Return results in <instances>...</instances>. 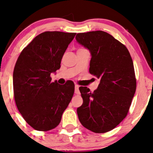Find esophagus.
Returning <instances> with one entry per match:
<instances>
[{
  "mask_svg": "<svg viewBox=\"0 0 153 153\" xmlns=\"http://www.w3.org/2000/svg\"><path fill=\"white\" fill-rule=\"evenodd\" d=\"M75 93L76 94H79V86L78 85H75Z\"/></svg>",
  "mask_w": 153,
  "mask_h": 153,
  "instance_id": "34e87169",
  "label": "esophagus"
}]
</instances>
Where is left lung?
Returning <instances> with one entry per match:
<instances>
[{"label": "left lung", "instance_id": "obj_1", "mask_svg": "<svg viewBox=\"0 0 153 153\" xmlns=\"http://www.w3.org/2000/svg\"><path fill=\"white\" fill-rule=\"evenodd\" d=\"M76 39L89 50V72L100 79L93 93L79 88L83 104L77 108L82 125L94 133L113 130L126 117L136 91L133 62L128 50L102 31L79 33Z\"/></svg>", "mask_w": 153, "mask_h": 153}]
</instances>
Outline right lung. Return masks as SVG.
I'll use <instances>...</instances> for the list:
<instances>
[{
    "label": "right lung",
    "mask_w": 153,
    "mask_h": 153,
    "mask_svg": "<svg viewBox=\"0 0 153 153\" xmlns=\"http://www.w3.org/2000/svg\"><path fill=\"white\" fill-rule=\"evenodd\" d=\"M76 33L45 31L22 50L13 74L17 108L36 131H48L60 124L70 103L75 85L51 82V73L60 68L61 60Z\"/></svg>",
    "instance_id": "add662e5"
}]
</instances>
